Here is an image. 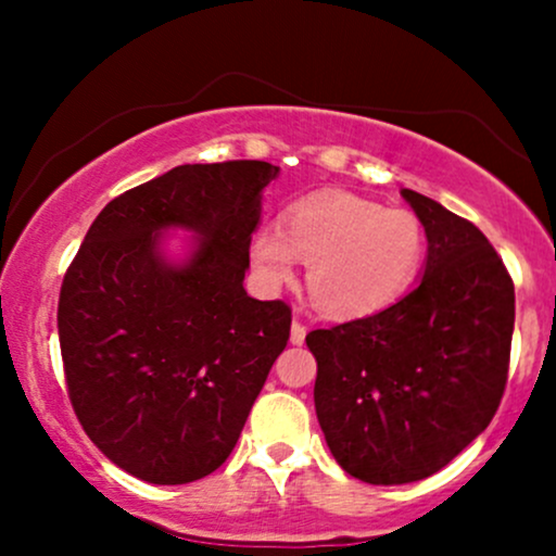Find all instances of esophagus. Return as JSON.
Masks as SVG:
<instances>
[{"mask_svg":"<svg viewBox=\"0 0 556 556\" xmlns=\"http://www.w3.org/2000/svg\"><path fill=\"white\" fill-rule=\"evenodd\" d=\"M290 342L292 344H303L305 342V327L300 321H292L290 327Z\"/></svg>","mask_w":556,"mask_h":556,"instance_id":"esophagus-1","label":"esophagus"}]
</instances>
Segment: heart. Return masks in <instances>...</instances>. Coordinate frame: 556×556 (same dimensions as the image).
<instances>
[{
    "label": "heart",
    "instance_id": "b5f03b06",
    "mask_svg": "<svg viewBox=\"0 0 556 556\" xmlns=\"http://www.w3.org/2000/svg\"><path fill=\"white\" fill-rule=\"evenodd\" d=\"M424 225L407 208L329 190L292 203L282 227L264 225L251 238L253 274L266 290L295 277L308 261V292L327 316L358 318L394 303L424 258Z\"/></svg>",
    "mask_w": 556,
    "mask_h": 556
}]
</instances>
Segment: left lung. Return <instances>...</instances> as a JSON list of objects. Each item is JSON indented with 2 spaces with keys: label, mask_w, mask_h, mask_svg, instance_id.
Returning <instances> with one entry per match:
<instances>
[{
  "label": "left lung",
  "mask_w": 556,
  "mask_h": 556,
  "mask_svg": "<svg viewBox=\"0 0 556 556\" xmlns=\"http://www.w3.org/2000/svg\"><path fill=\"white\" fill-rule=\"evenodd\" d=\"M424 225V277L379 314L305 337L314 402L344 473L397 486L442 470L494 418L507 384L515 287L486 235L402 190Z\"/></svg>",
  "instance_id": "1"
}]
</instances>
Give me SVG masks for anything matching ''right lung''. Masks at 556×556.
I'll return each instance as SVG.
<instances>
[{"label": "right lung", "mask_w": 556, "mask_h": 556, "mask_svg": "<svg viewBox=\"0 0 556 556\" xmlns=\"http://www.w3.org/2000/svg\"><path fill=\"white\" fill-rule=\"evenodd\" d=\"M269 162L182 164L127 190L93 219L60 292L70 402L117 468L175 486L214 473L238 444L290 305L242 279ZM194 238L169 260L163 235Z\"/></svg>", "instance_id": "1"}]
</instances>
